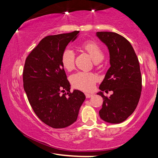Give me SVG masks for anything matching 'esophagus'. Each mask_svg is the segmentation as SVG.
Returning <instances> with one entry per match:
<instances>
[{
    "label": "esophagus",
    "instance_id": "1",
    "mask_svg": "<svg viewBox=\"0 0 158 158\" xmlns=\"http://www.w3.org/2000/svg\"><path fill=\"white\" fill-rule=\"evenodd\" d=\"M85 98H90L92 97L93 94H90V93H85Z\"/></svg>",
    "mask_w": 158,
    "mask_h": 158
}]
</instances>
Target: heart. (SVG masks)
Instances as JSON below:
<instances>
[{
	"instance_id": "1",
	"label": "heart",
	"mask_w": 158,
	"mask_h": 158,
	"mask_svg": "<svg viewBox=\"0 0 158 158\" xmlns=\"http://www.w3.org/2000/svg\"><path fill=\"white\" fill-rule=\"evenodd\" d=\"M82 49L85 51L95 61H100L102 59L104 54L101 47L95 41L87 40L81 45ZM61 63L63 68L68 71H71L74 68L75 54L71 49L67 48L63 51L61 56ZM98 77L91 73L79 72L73 75L71 79L72 84L77 89L90 91L93 89Z\"/></svg>"
}]
</instances>
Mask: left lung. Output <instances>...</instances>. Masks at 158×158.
<instances>
[{"label": "left lung", "instance_id": "1", "mask_svg": "<svg viewBox=\"0 0 158 158\" xmlns=\"http://www.w3.org/2000/svg\"><path fill=\"white\" fill-rule=\"evenodd\" d=\"M97 36L107 46L111 67L100 85L102 91H113L108 98L102 92V107L99 111L103 121L120 123L125 121L138 105L142 89L139 63L130 42L114 32H97Z\"/></svg>", "mask_w": 158, "mask_h": 158}]
</instances>
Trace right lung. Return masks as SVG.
Listing matches in <instances>:
<instances>
[{"mask_svg":"<svg viewBox=\"0 0 158 158\" xmlns=\"http://www.w3.org/2000/svg\"><path fill=\"white\" fill-rule=\"evenodd\" d=\"M79 31L45 37L26 58L23 70V89L37 117L53 128H64L75 122L85 99L81 91L70 92L61 63L63 51ZM68 93L61 94L63 89Z\"/></svg>","mask_w":158,"mask_h":158,"instance_id":"1","label":"right lung"}]
</instances>
